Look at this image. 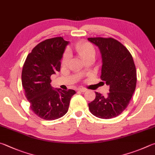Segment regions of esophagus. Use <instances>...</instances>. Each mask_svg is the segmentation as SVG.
I'll return each instance as SVG.
<instances>
[{
  "mask_svg": "<svg viewBox=\"0 0 155 155\" xmlns=\"http://www.w3.org/2000/svg\"><path fill=\"white\" fill-rule=\"evenodd\" d=\"M77 91H81V92H85L87 91V89L83 88V87H81V88H78L77 89Z\"/></svg>",
  "mask_w": 155,
  "mask_h": 155,
  "instance_id": "34e87169",
  "label": "esophagus"
}]
</instances>
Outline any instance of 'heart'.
Segmentation results:
<instances>
[{"mask_svg": "<svg viewBox=\"0 0 155 155\" xmlns=\"http://www.w3.org/2000/svg\"><path fill=\"white\" fill-rule=\"evenodd\" d=\"M74 49L77 50L78 54H79L84 60L87 58L89 57V56L95 55V49L94 45H93L91 43H89V42H80V43H78L74 46ZM70 57V52L68 49H67L66 50V51L64 52L62 59H61V62H62V64H65L68 62Z\"/></svg>", "mask_w": 155, "mask_h": 155, "instance_id": "b5f03b06", "label": "heart"}]
</instances>
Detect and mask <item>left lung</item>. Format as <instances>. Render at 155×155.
Segmentation results:
<instances>
[{
    "instance_id": "obj_1",
    "label": "left lung",
    "mask_w": 155,
    "mask_h": 155,
    "mask_svg": "<svg viewBox=\"0 0 155 155\" xmlns=\"http://www.w3.org/2000/svg\"><path fill=\"white\" fill-rule=\"evenodd\" d=\"M88 41L99 47L102 59L100 78L110 86L106 97L95 92L89 109L100 119H112L122 113L133 96L137 83L136 66L130 52L116 39L95 37Z\"/></svg>"
}]
</instances>
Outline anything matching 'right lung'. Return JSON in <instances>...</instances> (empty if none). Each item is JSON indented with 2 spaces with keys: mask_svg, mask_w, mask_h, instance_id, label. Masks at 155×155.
Returning <instances> with one entry per match:
<instances>
[{
  "mask_svg": "<svg viewBox=\"0 0 155 155\" xmlns=\"http://www.w3.org/2000/svg\"><path fill=\"white\" fill-rule=\"evenodd\" d=\"M68 41L63 37L38 43L28 55L21 72V83L30 109L45 120L63 117L69 108L74 90L53 89L51 76L60 72L61 60Z\"/></svg>",
  "mask_w": 155,
  "mask_h": 155,
  "instance_id": "1",
  "label": "right lung"
}]
</instances>
